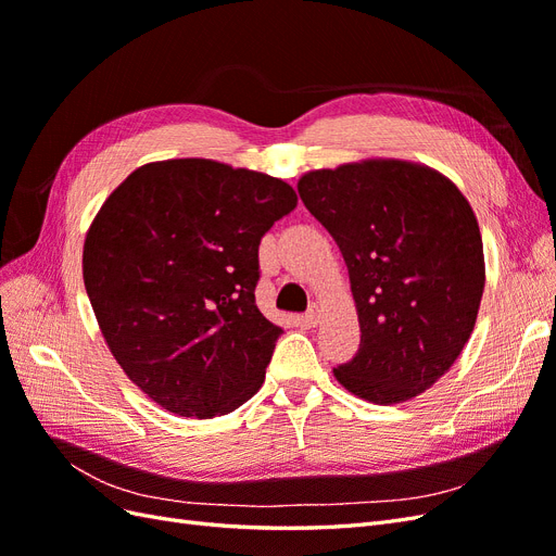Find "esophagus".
Listing matches in <instances>:
<instances>
[{
    "mask_svg": "<svg viewBox=\"0 0 556 556\" xmlns=\"http://www.w3.org/2000/svg\"><path fill=\"white\" fill-rule=\"evenodd\" d=\"M304 325L306 327H317L319 325V308L317 306L308 308V313L304 315Z\"/></svg>",
    "mask_w": 556,
    "mask_h": 556,
    "instance_id": "1",
    "label": "esophagus"
}]
</instances>
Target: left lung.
<instances>
[{"instance_id":"1","label":"left lung","mask_w":556,"mask_h":556,"mask_svg":"<svg viewBox=\"0 0 556 556\" xmlns=\"http://www.w3.org/2000/svg\"><path fill=\"white\" fill-rule=\"evenodd\" d=\"M296 190L341 248L359 315V350L336 380L378 406L422 394L476 327L484 255L473 208L450 178L406 160L308 172Z\"/></svg>"}]
</instances>
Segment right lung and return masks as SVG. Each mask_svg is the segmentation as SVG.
Masks as SVG:
<instances>
[{
    "instance_id": "obj_1",
    "label": "right lung",
    "mask_w": 556,
    "mask_h": 556,
    "mask_svg": "<svg viewBox=\"0 0 556 556\" xmlns=\"http://www.w3.org/2000/svg\"><path fill=\"white\" fill-rule=\"evenodd\" d=\"M296 208L288 182L213 160H164L109 194L83 280L127 378L164 410L227 415L264 382L282 329L260 313V241Z\"/></svg>"
}]
</instances>
